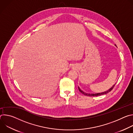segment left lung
Returning <instances> with one entry per match:
<instances>
[{
	"label": "left lung",
	"mask_w": 133,
	"mask_h": 133,
	"mask_svg": "<svg viewBox=\"0 0 133 133\" xmlns=\"http://www.w3.org/2000/svg\"><path fill=\"white\" fill-rule=\"evenodd\" d=\"M115 46H116V45H115ZM115 84H116V83H115ZM115 84L110 89H109L108 90H106V91H105L102 92L95 93V94H94V93H91V94H90V93H87V92H84L83 90H82L79 88V86H78V89H79V90L80 91V92H81L82 94H83L84 95H86V96H97L102 95H104V94H106L108 93L109 92H110V91L113 89V88H114V87L115 86Z\"/></svg>",
	"instance_id": "left-lung-1"
}]
</instances>
